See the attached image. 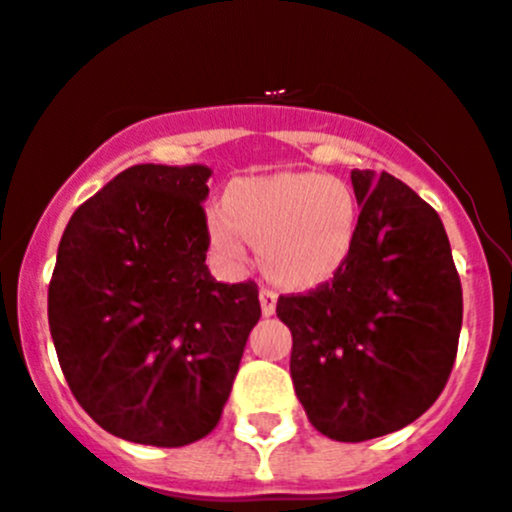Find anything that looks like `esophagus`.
Returning a JSON list of instances; mask_svg holds the SVG:
<instances>
[{"instance_id":"esophagus-1","label":"esophagus","mask_w":512,"mask_h":512,"mask_svg":"<svg viewBox=\"0 0 512 512\" xmlns=\"http://www.w3.org/2000/svg\"><path fill=\"white\" fill-rule=\"evenodd\" d=\"M260 307H262V315H265V317L275 315L277 292H272V290H267V287H262V290H260Z\"/></svg>"}]
</instances>
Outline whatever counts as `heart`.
Returning <instances> with one entry per match:
<instances>
[{
  "mask_svg": "<svg viewBox=\"0 0 512 512\" xmlns=\"http://www.w3.org/2000/svg\"><path fill=\"white\" fill-rule=\"evenodd\" d=\"M357 225L355 190L340 177L317 172L235 182L225 207L207 215L212 245L227 262L245 260L247 239L260 250L267 277L287 287L330 280L352 255Z\"/></svg>",
  "mask_w": 512,
  "mask_h": 512,
  "instance_id": "b5f03b06",
  "label": "heart"
}]
</instances>
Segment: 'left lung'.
Wrapping results in <instances>:
<instances>
[{"label": "left lung", "mask_w": 512, "mask_h": 512, "mask_svg": "<svg viewBox=\"0 0 512 512\" xmlns=\"http://www.w3.org/2000/svg\"><path fill=\"white\" fill-rule=\"evenodd\" d=\"M360 225L352 255L307 295H282L290 375L307 420L362 443L418 420L458 352L463 290L438 212L405 182L352 170Z\"/></svg>", "instance_id": "obj_1"}]
</instances>
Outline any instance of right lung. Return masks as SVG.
I'll return each instance as SVG.
<instances>
[{
    "instance_id": "obj_1",
    "label": "right lung",
    "mask_w": 512,
    "mask_h": 512,
    "mask_svg": "<svg viewBox=\"0 0 512 512\" xmlns=\"http://www.w3.org/2000/svg\"><path fill=\"white\" fill-rule=\"evenodd\" d=\"M205 165H135L69 220L49 282L67 385L107 433L182 448L220 423L260 320L255 282L205 265Z\"/></svg>"
}]
</instances>
